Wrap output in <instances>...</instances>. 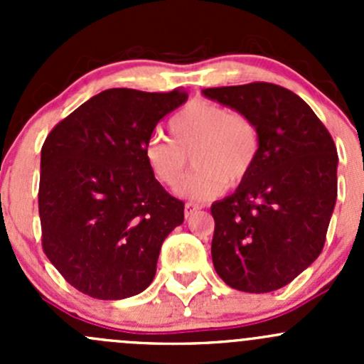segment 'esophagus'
<instances>
[{"instance_id": "34e87169", "label": "esophagus", "mask_w": 364, "mask_h": 364, "mask_svg": "<svg viewBox=\"0 0 364 364\" xmlns=\"http://www.w3.org/2000/svg\"><path fill=\"white\" fill-rule=\"evenodd\" d=\"M200 209L199 204H193V203H186L185 204V215L186 216H192L193 213H197Z\"/></svg>"}]
</instances>
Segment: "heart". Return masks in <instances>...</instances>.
Here are the masks:
<instances>
[{"label": "heart", "instance_id": "b5f03b06", "mask_svg": "<svg viewBox=\"0 0 364 364\" xmlns=\"http://www.w3.org/2000/svg\"><path fill=\"white\" fill-rule=\"evenodd\" d=\"M167 137H151L144 159L153 178L174 190L181 185L190 159L197 171L181 186V196L208 200L222 196L227 186L248 178L259 155V132L247 116L223 105L193 100L168 121Z\"/></svg>", "mask_w": 364, "mask_h": 364}]
</instances>
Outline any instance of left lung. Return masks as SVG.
Here are the masks:
<instances>
[{"mask_svg":"<svg viewBox=\"0 0 364 364\" xmlns=\"http://www.w3.org/2000/svg\"><path fill=\"white\" fill-rule=\"evenodd\" d=\"M203 95L247 116L259 132L248 178L211 205L213 266L237 291H277L324 248L338 190L336 146L310 105L277 84L208 87Z\"/></svg>","mask_w":364,"mask_h":364,"instance_id":"left-lung-1","label":"left lung"}]
</instances>
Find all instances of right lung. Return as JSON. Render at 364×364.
<instances>
[{
  "label": "right lung",
  "instance_id": "1",
  "mask_svg": "<svg viewBox=\"0 0 364 364\" xmlns=\"http://www.w3.org/2000/svg\"><path fill=\"white\" fill-rule=\"evenodd\" d=\"M186 100L185 90L112 87L47 135L38 188L42 247L82 294L124 299L155 278L161 243L183 223L185 204L153 178L144 146L161 117Z\"/></svg>",
  "mask_w": 364,
  "mask_h": 364
}]
</instances>
